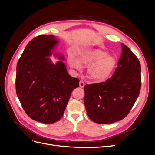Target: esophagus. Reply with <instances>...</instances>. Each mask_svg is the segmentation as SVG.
<instances>
[{"label": "esophagus", "mask_w": 155, "mask_h": 155, "mask_svg": "<svg viewBox=\"0 0 155 155\" xmlns=\"http://www.w3.org/2000/svg\"><path fill=\"white\" fill-rule=\"evenodd\" d=\"M84 86H85V83H84L83 81H79V87L81 88H83Z\"/></svg>", "instance_id": "34e87169"}]
</instances>
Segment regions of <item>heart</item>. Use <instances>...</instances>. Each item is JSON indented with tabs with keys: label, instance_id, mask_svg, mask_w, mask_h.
<instances>
[{
	"label": "heart",
	"instance_id": "obj_1",
	"mask_svg": "<svg viewBox=\"0 0 155 155\" xmlns=\"http://www.w3.org/2000/svg\"><path fill=\"white\" fill-rule=\"evenodd\" d=\"M68 63L72 67L78 70L81 68V64L90 67L88 74L91 78L97 81H103L110 76L116 67V59L113 56L109 55L106 51L93 49L81 54L78 61L75 58H70Z\"/></svg>",
	"mask_w": 155,
	"mask_h": 155
}]
</instances>
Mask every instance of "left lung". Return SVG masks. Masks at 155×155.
<instances>
[{"label":"left lung","mask_w":155,"mask_h":155,"mask_svg":"<svg viewBox=\"0 0 155 155\" xmlns=\"http://www.w3.org/2000/svg\"><path fill=\"white\" fill-rule=\"evenodd\" d=\"M117 67L105 82L86 85L84 104L94 122L112 124L127 116L141 88V65L136 55L121 43Z\"/></svg>","instance_id":"8db88e82"}]
</instances>
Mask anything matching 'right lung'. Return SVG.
Wrapping results in <instances>:
<instances>
[{"label":"right lung","mask_w":155,"mask_h":155,"mask_svg":"<svg viewBox=\"0 0 155 155\" xmlns=\"http://www.w3.org/2000/svg\"><path fill=\"white\" fill-rule=\"evenodd\" d=\"M58 43L52 35L34 37L17 65L18 100L30 118L43 124H53L61 118L70 94L79 87V79L70 76L62 61L54 64L47 58Z\"/></svg>","instance_id":"add662e5"}]
</instances>
